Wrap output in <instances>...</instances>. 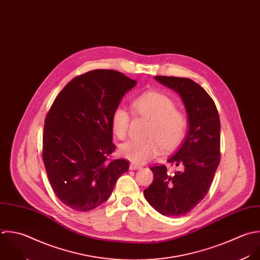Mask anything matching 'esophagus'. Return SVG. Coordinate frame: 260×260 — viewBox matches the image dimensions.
<instances>
[{"label":"esophagus","instance_id":"1","mask_svg":"<svg viewBox=\"0 0 260 260\" xmlns=\"http://www.w3.org/2000/svg\"><path fill=\"white\" fill-rule=\"evenodd\" d=\"M138 169H141V166L136 165V164H131L129 165V170H138Z\"/></svg>","mask_w":260,"mask_h":260}]
</instances>
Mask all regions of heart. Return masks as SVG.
I'll return each instance as SVG.
<instances>
[{
  "mask_svg": "<svg viewBox=\"0 0 260 260\" xmlns=\"http://www.w3.org/2000/svg\"><path fill=\"white\" fill-rule=\"evenodd\" d=\"M132 110L136 116L149 119L145 136L142 141H128L119 147L121 157L135 164H145L161 150L168 153L176 149L184 139L187 120L185 115L174 107L173 101L166 95L149 91L135 98ZM131 117L128 112L118 106L111 114L113 134L120 140L126 138Z\"/></svg>",
  "mask_w": 260,
  "mask_h": 260,
  "instance_id": "obj_1",
  "label": "heart"
}]
</instances>
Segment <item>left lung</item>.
I'll return each instance as SVG.
<instances>
[{
  "label": "left lung",
  "mask_w": 260,
  "mask_h": 260,
  "mask_svg": "<svg viewBox=\"0 0 260 260\" xmlns=\"http://www.w3.org/2000/svg\"><path fill=\"white\" fill-rule=\"evenodd\" d=\"M155 80L180 96L187 113L188 132L167 160L182 170L170 174L165 165L153 166L154 180L144 196L163 216L180 217L202 202L214 180L221 158L220 117L214 100L191 79L156 76Z\"/></svg>",
  "instance_id": "obj_1"
}]
</instances>
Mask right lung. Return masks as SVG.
I'll return each instance as SVG.
<instances>
[{
    "label": "right lung",
    "mask_w": 260,
    "mask_h": 260,
    "mask_svg": "<svg viewBox=\"0 0 260 260\" xmlns=\"http://www.w3.org/2000/svg\"><path fill=\"white\" fill-rule=\"evenodd\" d=\"M137 81L112 70L74 78L54 99L44 121L42 158L52 190L69 208L88 212L111 196L128 170L115 150L111 114Z\"/></svg>",
    "instance_id": "add662e5"
}]
</instances>
